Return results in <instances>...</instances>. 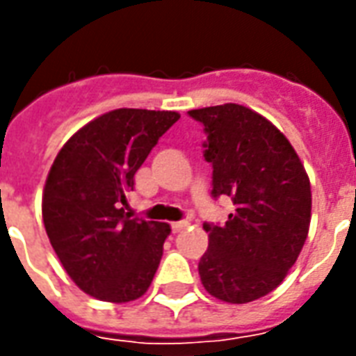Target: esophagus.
Masks as SVG:
<instances>
[{
	"instance_id": "34e87169",
	"label": "esophagus",
	"mask_w": 356,
	"mask_h": 356,
	"mask_svg": "<svg viewBox=\"0 0 356 356\" xmlns=\"http://www.w3.org/2000/svg\"><path fill=\"white\" fill-rule=\"evenodd\" d=\"M186 221H175V223H171V231L173 232H181L183 231V229H185L186 227Z\"/></svg>"
}]
</instances>
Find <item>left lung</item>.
I'll use <instances>...</instances> for the list:
<instances>
[{"mask_svg": "<svg viewBox=\"0 0 356 356\" xmlns=\"http://www.w3.org/2000/svg\"><path fill=\"white\" fill-rule=\"evenodd\" d=\"M204 125V158L213 168V198L236 206L223 227L204 223L208 252L198 263L208 293L250 303L282 282L305 244L311 183L284 133L242 104L188 110Z\"/></svg>", "mask_w": 356, "mask_h": 356, "instance_id": "left-lung-1", "label": "left lung"}]
</instances>
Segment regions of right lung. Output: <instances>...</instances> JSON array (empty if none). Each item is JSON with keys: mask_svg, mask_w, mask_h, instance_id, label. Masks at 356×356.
Masks as SVG:
<instances>
[{"mask_svg": "<svg viewBox=\"0 0 356 356\" xmlns=\"http://www.w3.org/2000/svg\"><path fill=\"white\" fill-rule=\"evenodd\" d=\"M179 118L171 110H110L74 133L51 165L43 225L68 276L91 298L133 301L154 278L170 225L131 219L125 194Z\"/></svg>", "mask_w": 356, "mask_h": 356, "instance_id": "add662e5", "label": "right lung"}]
</instances>
